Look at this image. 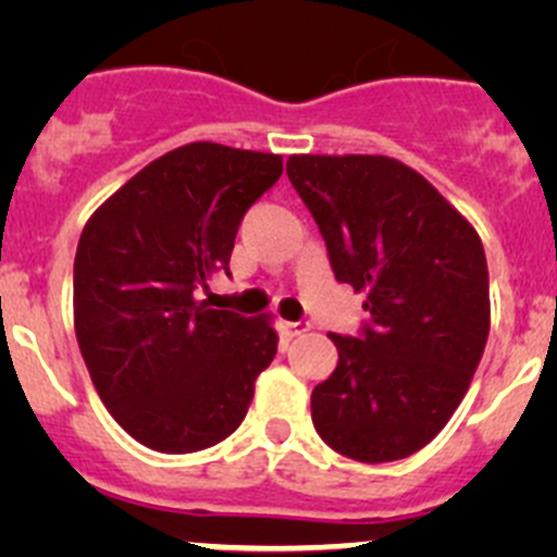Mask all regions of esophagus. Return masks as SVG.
Returning a JSON list of instances; mask_svg holds the SVG:
<instances>
[{
	"instance_id": "1",
	"label": "esophagus",
	"mask_w": 557,
	"mask_h": 557,
	"mask_svg": "<svg viewBox=\"0 0 557 557\" xmlns=\"http://www.w3.org/2000/svg\"><path fill=\"white\" fill-rule=\"evenodd\" d=\"M280 329H283L285 336H301V334H307V331L312 329V323H310V320H296V323H290V320H283V323H280Z\"/></svg>"
}]
</instances>
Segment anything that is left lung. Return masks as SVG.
I'll use <instances>...</instances> for the list:
<instances>
[{
    "mask_svg": "<svg viewBox=\"0 0 557 557\" xmlns=\"http://www.w3.org/2000/svg\"><path fill=\"white\" fill-rule=\"evenodd\" d=\"M339 283L367 294L358 336L329 334L339 361L312 391L331 450L387 463L447 425L491 331L480 234L414 170L387 156H290Z\"/></svg>",
    "mask_w": 557,
    "mask_h": 557,
    "instance_id": "left-lung-1",
    "label": "left lung"
}]
</instances>
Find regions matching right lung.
Wrapping results in <instances>:
<instances>
[{"instance_id": "obj_1", "label": "right lung", "mask_w": 557, "mask_h": 557, "mask_svg": "<svg viewBox=\"0 0 557 557\" xmlns=\"http://www.w3.org/2000/svg\"><path fill=\"white\" fill-rule=\"evenodd\" d=\"M283 174L274 153L190 143L150 161L88 218L75 334L94 387L139 445L196 453L239 429L277 352L269 314L196 299L228 274L237 228Z\"/></svg>"}]
</instances>
